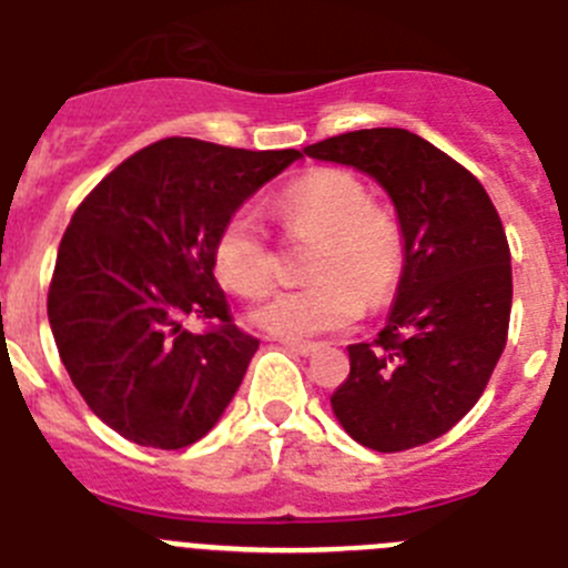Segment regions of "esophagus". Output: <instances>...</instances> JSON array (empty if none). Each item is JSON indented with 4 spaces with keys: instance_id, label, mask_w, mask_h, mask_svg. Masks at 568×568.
Returning <instances> with one entry per match:
<instances>
[{
    "instance_id": "1",
    "label": "esophagus",
    "mask_w": 568,
    "mask_h": 568,
    "mask_svg": "<svg viewBox=\"0 0 568 568\" xmlns=\"http://www.w3.org/2000/svg\"><path fill=\"white\" fill-rule=\"evenodd\" d=\"M281 346L287 348V352H293V355H301V357H312V355H315V352H318V343L290 341V337H284V341H281Z\"/></svg>"
}]
</instances>
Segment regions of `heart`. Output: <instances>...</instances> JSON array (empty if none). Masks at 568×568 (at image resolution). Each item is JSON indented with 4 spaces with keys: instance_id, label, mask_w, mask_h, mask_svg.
I'll return each instance as SVG.
<instances>
[{
    "instance_id": "heart-1",
    "label": "heart",
    "mask_w": 568,
    "mask_h": 568,
    "mask_svg": "<svg viewBox=\"0 0 568 568\" xmlns=\"http://www.w3.org/2000/svg\"><path fill=\"white\" fill-rule=\"evenodd\" d=\"M275 220L295 239H310L304 273L310 284L281 290L250 312V321L275 337L326 335L357 321L363 304L377 310L394 293L405 244L397 216L372 205L355 174L318 169L281 191ZM213 267L227 290L253 298L273 281V250L256 213L236 211L213 242Z\"/></svg>"
}]
</instances>
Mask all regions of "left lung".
<instances>
[{
  "label": "left lung",
  "instance_id": "8db88e82",
  "mask_svg": "<svg viewBox=\"0 0 568 568\" xmlns=\"http://www.w3.org/2000/svg\"><path fill=\"white\" fill-rule=\"evenodd\" d=\"M304 154L372 176L405 244L386 326L348 346L337 423L379 454L439 439L485 394L507 346L513 267L498 211L470 171L408 129L346 132Z\"/></svg>",
  "mask_w": 568,
  "mask_h": 568
}]
</instances>
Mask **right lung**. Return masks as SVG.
Returning <instances> with one entry per match:
<instances>
[{"mask_svg": "<svg viewBox=\"0 0 568 568\" xmlns=\"http://www.w3.org/2000/svg\"><path fill=\"white\" fill-rule=\"evenodd\" d=\"M298 158L165 138L123 160L72 213L47 318L72 386L129 442L180 450L231 405L258 341L233 324L213 242ZM185 317L214 326L196 336Z\"/></svg>", "mask_w": 568, "mask_h": 568, "instance_id": "obj_1", "label": "right lung"}]
</instances>
